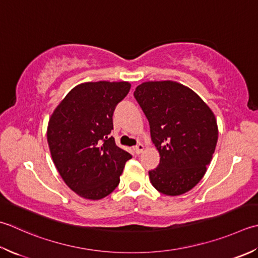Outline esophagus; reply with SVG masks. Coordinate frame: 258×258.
<instances>
[{
  "instance_id": "1",
  "label": "esophagus",
  "mask_w": 258,
  "mask_h": 258,
  "mask_svg": "<svg viewBox=\"0 0 258 258\" xmlns=\"http://www.w3.org/2000/svg\"><path fill=\"white\" fill-rule=\"evenodd\" d=\"M143 150H144V146H143V144H141V143H139L134 148V151H135L136 154H141V153H142Z\"/></svg>"
}]
</instances>
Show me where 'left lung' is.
Returning a JSON list of instances; mask_svg holds the SVG:
<instances>
[{
	"mask_svg": "<svg viewBox=\"0 0 258 258\" xmlns=\"http://www.w3.org/2000/svg\"><path fill=\"white\" fill-rule=\"evenodd\" d=\"M134 97L160 153L159 165L149 171L151 183L166 196L188 192L213 159L218 141L214 113L194 90L171 80L141 84Z\"/></svg>",
	"mask_w": 258,
	"mask_h": 258,
	"instance_id": "1",
	"label": "left lung"
}]
</instances>
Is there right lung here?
Segmentation results:
<instances>
[{"label":"right lung","instance_id":"right-lung-1","mask_svg":"<svg viewBox=\"0 0 258 258\" xmlns=\"http://www.w3.org/2000/svg\"><path fill=\"white\" fill-rule=\"evenodd\" d=\"M130 89L127 82L80 84L49 119L47 139L55 168L66 184L85 199L99 200L113 192L132 158L110 136L116 105Z\"/></svg>","mask_w":258,"mask_h":258}]
</instances>
